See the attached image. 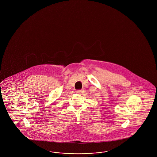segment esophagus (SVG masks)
Segmentation results:
<instances>
[{"label":"esophagus","mask_w":157,"mask_h":157,"mask_svg":"<svg viewBox=\"0 0 157 157\" xmlns=\"http://www.w3.org/2000/svg\"><path fill=\"white\" fill-rule=\"evenodd\" d=\"M82 90H77V91H76V93L78 94L81 93V92H82Z\"/></svg>","instance_id":"34e87169"}]
</instances>
